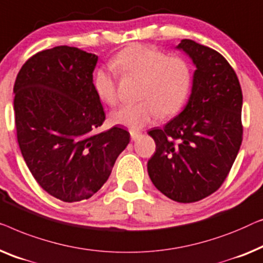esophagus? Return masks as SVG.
<instances>
[{
	"label": "esophagus",
	"instance_id": "1",
	"mask_svg": "<svg viewBox=\"0 0 263 263\" xmlns=\"http://www.w3.org/2000/svg\"><path fill=\"white\" fill-rule=\"evenodd\" d=\"M139 135H140V133L137 132V131H130V136H131L132 140H136L139 137Z\"/></svg>",
	"mask_w": 263,
	"mask_h": 263
}]
</instances>
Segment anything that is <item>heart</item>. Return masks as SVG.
Segmentation results:
<instances>
[{"label":"heart","mask_w":263,"mask_h":263,"mask_svg":"<svg viewBox=\"0 0 263 263\" xmlns=\"http://www.w3.org/2000/svg\"><path fill=\"white\" fill-rule=\"evenodd\" d=\"M113 65L125 76L142 79L140 101L120 106L110 114V121L130 130H140L160 116L176 113L183 105L192 83V70L186 59L168 56L158 47L135 44L119 51ZM94 89L103 102L118 100L117 76L112 68L101 66L93 79Z\"/></svg>","instance_id":"obj_1"}]
</instances>
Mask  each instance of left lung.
Here are the masks:
<instances>
[{
    "mask_svg": "<svg viewBox=\"0 0 263 263\" xmlns=\"http://www.w3.org/2000/svg\"><path fill=\"white\" fill-rule=\"evenodd\" d=\"M177 49L197 70L187 106L149 135L156 153L147 162L155 187L174 201L195 202L227 179L242 144L243 96L235 70L219 52L190 39Z\"/></svg>",
    "mask_w": 263,
    "mask_h": 263,
    "instance_id": "left-lung-1",
    "label": "left lung"
}]
</instances>
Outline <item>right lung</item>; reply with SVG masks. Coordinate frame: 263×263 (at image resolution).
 I'll list each match as a JSON object with an SVG mask.
<instances>
[{"label":"right lung","mask_w":263,"mask_h":263,"mask_svg":"<svg viewBox=\"0 0 263 263\" xmlns=\"http://www.w3.org/2000/svg\"><path fill=\"white\" fill-rule=\"evenodd\" d=\"M98 56L71 46L33 54L14 84L22 157L39 186L65 202L94 195L108 180L130 133L106 119L93 84Z\"/></svg>","instance_id":"1"}]
</instances>
